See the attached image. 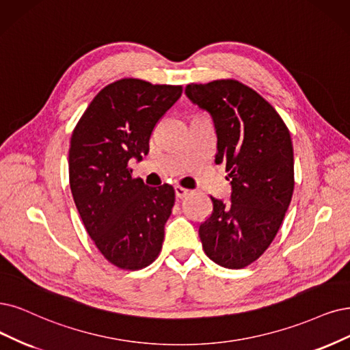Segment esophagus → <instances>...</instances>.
<instances>
[{
	"mask_svg": "<svg viewBox=\"0 0 350 350\" xmlns=\"http://www.w3.org/2000/svg\"><path fill=\"white\" fill-rule=\"evenodd\" d=\"M174 191H176V198L177 199H185L189 195V190L182 187V186H174Z\"/></svg>",
	"mask_w": 350,
	"mask_h": 350,
	"instance_id": "esophagus-1",
	"label": "esophagus"
}]
</instances>
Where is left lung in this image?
I'll return each mask as SVG.
<instances>
[{"label": "left lung", "instance_id": "1", "mask_svg": "<svg viewBox=\"0 0 350 350\" xmlns=\"http://www.w3.org/2000/svg\"><path fill=\"white\" fill-rule=\"evenodd\" d=\"M216 129L215 163L225 164L230 203L211 196L213 209L199 226L204 254L217 265L239 269L274 241L294 191V154L287 125L254 89L235 79L186 86Z\"/></svg>", "mask_w": 350, "mask_h": 350}]
</instances>
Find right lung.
<instances>
[{"label": "right lung", "instance_id": "obj_1", "mask_svg": "<svg viewBox=\"0 0 350 350\" xmlns=\"http://www.w3.org/2000/svg\"><path fill=\"white\" fill-rule=\"evenodd\" d=\"M182 92L180 85L125 77L99 90L72 133L75 204L99 252L121 269L144 268L161 251L174 189L146 186L128 161L148 154L152 129Z\"/></svg>", "mask_w": 350, "mask_h": 350}]
</instances>
